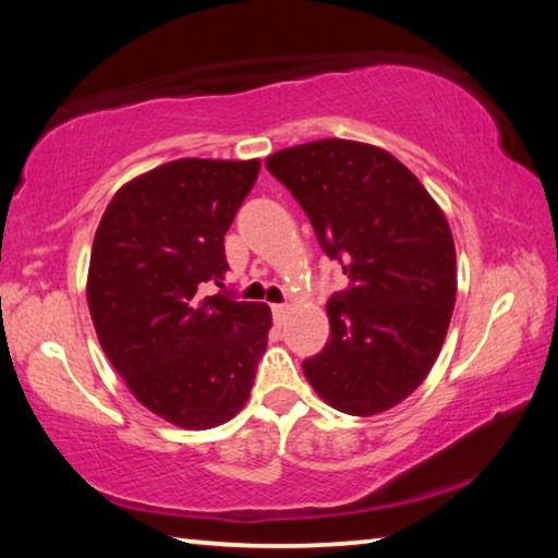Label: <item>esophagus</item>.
Masks as SVG:
<instances>
[{
  "mask_svg": "<svg viewBox=\"0 0 558 558\" xmlns=\"http://www.w3.org/2000/svg\"><path fill=\"white\" fill-rule=\"evenodd\" d=\"M270 310H272V319H276L278 325L286 323V317H288V305H272Z\"/></svg>",
  "mask_w": 558,
  "mask_h": 558,
  "instance_id": "34e87169",
  "label": "esophagus"
}]
</instances>
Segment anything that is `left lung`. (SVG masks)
<instances>
[{
    "instance_id": "8db88e82",
    "label": "left lung",
    "mask_w": 558,
    "mask_h": 558,
    "mask_svg": "<svg viewBox=\"0 0 558 558\" xmlns=\"http://www.w3.org/2000/svg\"><path fill=\"white\" fill-rule=\"evenodd\" d=\"M266 167L349 278L327 302V344L302 372L337 411L393 409L436 364L456 307L446 214L411 169L374 145L317 140L280 149Z\"/></svg>"
}]
</instances>
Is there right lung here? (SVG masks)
<instances>
[{
	"instance_id": "obj_1",
	"label": "right lung",
	"mask_w": 558,
	"mask_h": 558,
	"mask_svg": "<svg viewBox=\"0 0 558 558\" xmlns=\"http://www.w3.org/2000/svg\"><path fill=\"white\" fill-rule=\"evenodd\" d=\"M258 172V159H174L120 186L93 241L86 292L102 352L179 428L231 421L266 352V302L204 295L229 270L223 235Z\"/></svg>"
}]
</instances>
